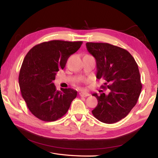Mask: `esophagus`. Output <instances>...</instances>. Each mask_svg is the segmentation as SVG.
Listing matches in <instances>:
<instances>
[{
  "label": "esophagus",
  "mask_w": 158,
  "mask_h": 158,
  "mask_svg": "<svg viewBox=\"0 0 158 158\" xmlns=\"http://www.w3.org/2000/svg\"><path fill=\"white\" fill-rule=\"evenodd\" d=\"M79 95L81 97H88L89 95V94H88V92H80L79 93Z\"/></svg>",
  "instance_id": "1"
}]
</instances>
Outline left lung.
I'll return each instance as SVG.
<instances>
[{"mask_svg": "<svg viewBox=\"0 0 158 158\" xmlns=\"http://www.w3.org/2000/svg\"><path fill=\"white\" fill-rule=\"evenodd\" d=\"M85 45L96 60L97 78L106 80L102 88L109 89L107 95L93 94L98 102L93 115L104 123H117L127 116L140 96L142 85L138 64L130 52L119 47L107 43Z\"/></svg>", "mask_w": 158, "mask_h": 158, "instance_id": "left-lung-1", "label": "left lung"}]
</instances>
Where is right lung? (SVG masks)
Returning a JSON list of instances; mask_svg holds the SVG:
<instances>
[{
    "mask_svg": "<svg viewBox=\"0 0 158 158\" xmlns=\"http://www.w3.org/2000/svg\"><path fill=\"white\" fill-rule=\"evenodd\" d=\"M82 41L52 40L35 45L26 55L19 74L22 96L31 113L41 121L58 120L66 113L77 92L71 88L56 90L52 81L63 69L69 57Z\"/></svg>",
    "mask_w": 158,
    "mask_h": 158,
    "instance_id": "add662e5",
    "label": "right lung"
}]
</instances>
